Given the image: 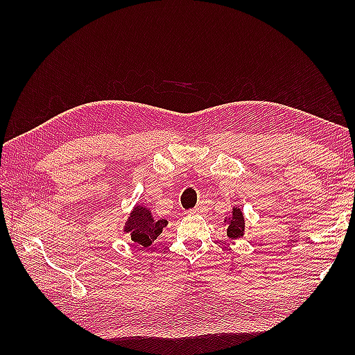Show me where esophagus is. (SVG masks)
<instances>
[{
  "label": "esophagus",
  "instance_id": "obj_1",
  "mask_svg": "<svg viewBox=\"0 0 355 355\" xmlns=\"http://www.w3.org/2000/svg\"><path fill=\"white\" fill-rule=\"evenodd\" d=\"M193 212H195V214H198V215H206V212H207V207H206L205 202H200V205L193 209Z\"/></svg>",
  "mask_w": 355,
  "mask_h": 355
}]
</instances>
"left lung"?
Returning <instances> with one entry per match:
<instances>
[{"instance_id": "obj_1", "label": "left lung", "mask_w": 355, "mask_h": 355, "mask_svg": "<svg viewBox=\"0 0 355 355\" xmlns=\"http://www.w3.org/2000/svg\"><path fill=\"white\" fill-rule=\"evenodd\" d=\"M224 224H227V236L230 239H239L245 235V216L241 207H233L229 216L224 218Z\"/></svg>"}]
</instances>
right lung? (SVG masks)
<instances>
[{
    "instance_id": "right-lung-1",
    "label": "right lung",
    "mask_w": 355,
    "mask_h": 355,
    "mask_svg": "<svg viewBox=\"0 0 355 355\" xmlns=\"http://www.w3.org/2000/svg\"><path fill=\"white\" fill-rule=\"evenodd\" d=\"M169 221L163 218H155L148 206L137 202L123 221L122 232L131 238L134 244L148 248L154 241L160 236V233Z\"/></svg>"
}]
</instances>
